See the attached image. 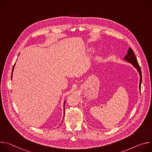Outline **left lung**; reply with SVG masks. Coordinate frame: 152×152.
Returning <instances> with one entry per match:
<instances>
[{"instance_id":"1","label":"left lung","mask_w":152,"mask_h":152,"mask_svg":"<svg viewBox=\"0 0 152 152\" xmlns=\"http://www.w3.org/2000/svg\"><path fill=\"white\" fill-rule=\"evenodd\" d=\"M124 60L126 61L131 63L133 66L137 69L138 72H139L140 76V92H141V84L142 82V74H141V68L139 66L137 59L134 53L133 50L131 48H129L127 52V55L124 56Z\"/></svg>"}]
</instances>
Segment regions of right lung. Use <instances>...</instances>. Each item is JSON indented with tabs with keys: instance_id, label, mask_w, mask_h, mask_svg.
Instances as JSON below:
<instances>
[{
	"instance_id": "obj_1",
	"label": "right lung",
	"mask_w": 152,
	"mask_h": 152,
	"mask_svg": "<svg viewBox=\"0 0 152 152\" xmlns=\"http://www.w3.org/2000/svg\"><path fill=\"white\" fill-rule=\"evenodd\" d=\"M14 66H15V64L14 65V66H13V67H12V72H13V70H14ZM12 76L11 75V79H12ZM64 104H65V102H64ZM64 110H65V109H64Z\"/></svg>"
}]
</instances>
